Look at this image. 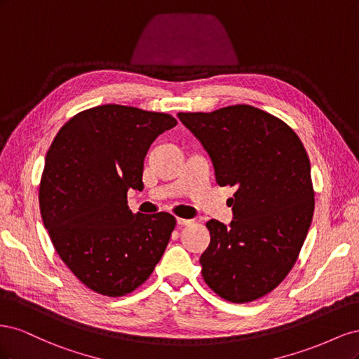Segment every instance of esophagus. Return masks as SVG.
<instances>
[{"label": "esophagus", "instance_id": "esophagus-1", "mask_svg": "<svg viewBox=\"0 0 359 359\" xmlns=\"http://www.w3.org/2000/svg\"><path fill=\"white\" fill-rule=\"evenodd\" d=\"M193 220H189V219H177V223L180 224V226H187V224H190Z\"/></svg>", "mask_w": 359, "mask_h": 359}]
</instances>
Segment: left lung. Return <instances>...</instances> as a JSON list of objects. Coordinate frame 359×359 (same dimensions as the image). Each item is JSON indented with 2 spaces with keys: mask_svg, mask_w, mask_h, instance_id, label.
<instances>
[{
  "mask_svg": "<svg viewBox=\"0 0 359 359\" xmlns=\"http://www.w3.org/2000/svg\"><path fill=\"white\" fill-rule=\"evenodd\" d=\"M210 154L219 186L236 187L229 226L206 223L202 277L217 295L243 304L276 289L295 265L314 211L307 151L277 116L250 104L180 112Z\"/></svg>",
  "mask_w": 359,
  "mask_h": 359,
  "instance_id": "8db88e82",
  "label": "left lung"
}]
</instances>
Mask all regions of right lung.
<instances>
[{"label": "right lung", "instance_id": "add662e5", "mask_svg": "<svg viewBox=\"0 0 359 359\" xmlns=\"http://www.w3.org/2000/svg\"><path fill=\"white\" fill-rule=\"evenodd\" d=\"M177 119L132 106L103 104L74 115L46 154L39 202L57 253L91 290L123 297L147 281L177 220L133 214L127 191L144 190L151 144Z\"/></svg>", "mask_w": 359, "mask_h": 359}]
</instances>
